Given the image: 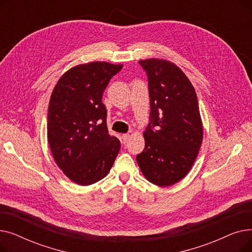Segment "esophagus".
<instances>
[{
    "instance_id": "34e87169",
    "label": "esophagus",
    "mask_w": 252,
    "mask_h": 252,
    "mask_svg": "<svg viewBox=\"0 0 252 252\" xmlns=\"http://www.w3.org/2000/svg\"><path fill=\"white\" fill-rule=\"evenodd\" d=\"M128 139H129V134H124V135H123V141H124V143H126Z\"/></svg>"
}]
</instances>
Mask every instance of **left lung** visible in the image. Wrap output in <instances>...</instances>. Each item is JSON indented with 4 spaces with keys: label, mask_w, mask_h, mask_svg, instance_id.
Wrapping results in <instances>:
<instances>
[{
    "label": "left lung",
    "mask_w": 252,
    "mask_h": 252,
    "mask_svg": "<svg viewBox=\"0 0 252 252\" xmlns=\"http://www.w3.org/2000/svg\"><path fill=\"white\" fill-rule=\"evenodd\" d=\"M148 75L151 122L145 148L137 155L143 176L159 187L171 186L190 171L203 140V126L194 87L175 63L140 60Z\"/></svg>",
    "instance_id": "1"
}]
</instances>
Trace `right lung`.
Returning <instances> with one entry per match:
<instances>
[{"label": "right lung", "mask_w": 252, "mask_h": 252, "mask_svg": "<svg viewBox=\"0 0 252 252\" xmlns=\"http://www.w3.org/2000/svg\"><path fill=\"white\" fill-rule=\"evenodd\" d=\"M123 64L94 61L73 66L59 78L49 102L47 136L54 160L81 186L108 175L121 142L108 133L103 92Z\"/></svg>", "instance_id": "add662e5"}]
</instances>
